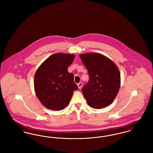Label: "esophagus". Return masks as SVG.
Wrapping results in <instances>:
<instances>
[{"instance_id": "1", "label": "esophagus", "mask_w": 153, "mask_h": 153, "mask_svg": "<svg viewBox=\"0 0 153 153\" xmlns=\"http://www.w3.org/2000/svg\"><path fill=\"white\" fill-rule=\"evenodd\" d=\"M77 85H78V88H82V85H83V83H82V82H80V83H78L77 84Z\"/></svg>"}]
</instances>
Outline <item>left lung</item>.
<instances>
[{"label":"left lung","mask_w":153,"mask_h":153,"mask_svg":"<svg viewBox=\"0 0 153 153\" xmlns=\"http://www.w3.org/2000/svg\"><path fill=\"white\" fill-rule=\"evenodd\" d=\"M79 57L89 75L88 83L82 88L88 105L102 109L111 104L120 87V74L117 65L98 53L88 52Z\"/></svg>","instance_id":"8db88e82"}]
</instances>
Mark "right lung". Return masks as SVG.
<instances>
[{"instance_id": "obj_1", "label": "right lung", "mask_w": 153, "mask_h": 153, "mask_svg": "<svg viewBox=\"0 0 153 153\" xmlns=\"http://www.w3.org/2000/svg\"><path fill=\"white\" fill-rule=\"evenodd\" d=\"M74 54L56 53L39 66L34 77L36 94L41 103L53 111L64 109L69 104L74 90L78 89L73 73L67 68L73 63Z\"/></svg>"}]
</instances>
